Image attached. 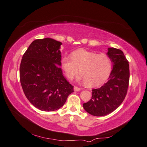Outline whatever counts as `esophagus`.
Masks as SVG:
<instances>
[{"instance_id": "esophagus-1", "label": "esophagus", "mask_w": 147, "mask_h": 147, "mask_svg": "<svg viewBox=\"0 0 147 147\" xmlns=\"http://www.w3.org/2000/svg\"><path fill=\"white\" fill-rule=\"evenodd\" d=\"M74 91H76V92H79V91H80V90H82V88H80L77 86H74Z\"/></svg>"}]
</instances>
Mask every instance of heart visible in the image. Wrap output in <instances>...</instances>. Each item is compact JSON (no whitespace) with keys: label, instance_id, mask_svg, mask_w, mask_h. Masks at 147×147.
<instances>
[{"label":"heart","instance_id":"b5f03b06","mask_svg":"<svg viewBox=\"0 0 147 147\" xmlns=\"http://www.w3.org/2000/svg\"><path fill=\"white\" fill-rule=\"evenodd\" d=\"M70 57H63L61 66L68 79L72 80L80 71L78 80L86 82L89 86L104 83L112 70V62L108 55L80 49L72 52Z\"/></svg>","mask_w":147,"mask_h":147}]
</instances>
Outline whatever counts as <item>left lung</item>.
I'll list each match as a JSON object with an SVG mask.
<instances>
[{"instance_id": "left-lung-1", "label": "left lung", "mask_w": 147, "mask_h": 147, "mask_svg": "<svg viewBox=\"0 0 147 147\" xmlns=\"http://www.w3.org/2000/svg\"><path fill=\"white\" fill-rule=\"evenodd\" d=\"M107 55L112 62L107 82L100 88L92 90V98L83 105L88 113L95 116H104L115 111L123 102L128 88L129 67L124 53L110 47Z\"/></svg>"}]
</instances>
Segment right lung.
Instances as JSON below:
<instances>
[{
    "label": "right lung",
    "instance_id": "obj_1",
    "mask_svg": "<svg viewBox=\"0 0 147 147\" xmlns=\"http://www.w3.org/2000/svg\"><path fill=\"white\" fill-rule=\"evenodd\" d=\"M61 45L50 38L34 40L21 62L20 77L24 95L43 111L58 110L74 92L60 67Z\"/></svg>",
    "mask_w": 147,
    "mask_h": 147
}]
</instances>
